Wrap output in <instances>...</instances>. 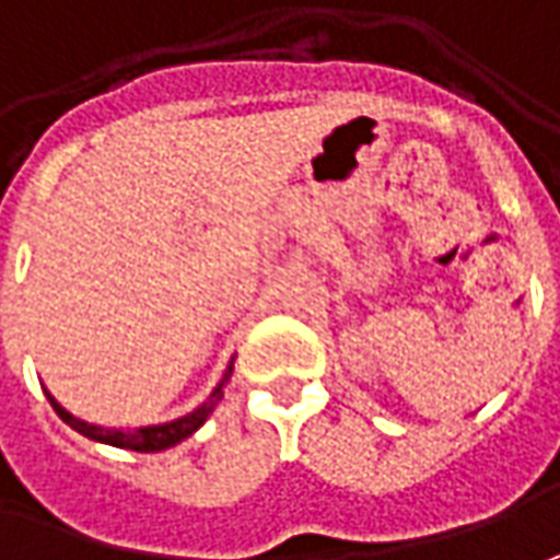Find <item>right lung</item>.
<instances>
[{"mask_svg":"<svg viewBox=\"0 0 560 560\" xmlns=\"http://www.w3.org/2000/svg\"><path fill=\"white\" fill-rule=\"evenodd\" d=\"M232 376V364L226 376H223V383ZM223 383L211 392V398L196 408L192 413H186L180 420H171V423H162V425H140V429H104V425H91L85 420H79V417H72L70 410H63L57 405L55 398L48 395V401H51V408L57 410V417L63 420L67 425H72L75 432H82L85 439L91 441H104V444H113V447H125V451H140V454H155V451H165V447H174V444H180L184 439H189L196 429H199L208 417H211V410L214 405L223 398Z\"/></svg>","mask_w":560,"mask_h":560,"instance_id":"right-lung-1","label":"right lung"}]
</instances>
